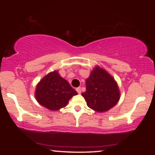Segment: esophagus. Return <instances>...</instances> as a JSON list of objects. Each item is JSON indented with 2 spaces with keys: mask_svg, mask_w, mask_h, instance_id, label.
<instances>
[{
  "mask_svg": "<svg viewBox=\"0 0 155 155\" xmlns=\"http://www.w3.org/2000/svg\"><path fill=\"white\" fill-rule=\"evenodd\" d=\"M76 91H77L78 94H81V87L76 88Z\"/></svg>",
  "mask_w": 155,
  "mask_h": 155,
  "instance_id": "34e87169",
  "label": "esophagus"
}]
</instances>
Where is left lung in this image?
Returning a JSON list of instances; mask_svg holds the SVG:
<instances>
[{"label": "left lung", "mask_w": 155, "mask_h": 155, "mask_svg": "<svg viewBox=\"0 0 155 155\" xmlns=\"http://www.w3.org/2000/svg\"><path fill=\"white\" fill-rule=\"evenodd\" d=\"M86 91L82 94L91 109L97 112L109 111L118 103V84L104 69L96 66L86 80Z\"/></svg>", "instance_id": "obj_1"}]
</instances>
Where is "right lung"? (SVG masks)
<instances>
[{
    "instance_id": "add662e5",
    "label": "right lung",
    "mask_w": 155,
    "mask_h": 155,
    "mask_svg": "<svg viewBox=\"0 0 155 155\" xmlns=\"http://www.w3.org/2000/svg\"><path fill=\"white\" fill-rule=\"evenodd\" d=\"M77 94L78 92L56 71L42 78L35 91L37 101L51 111H58L66 107L70 99Z\"/></svg>"
}]
</instances>
